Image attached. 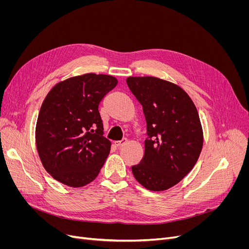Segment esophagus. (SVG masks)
<instances>
[{
  "label": "esophagus",
  "mask_w": 249,
  "mask_h": 249,
  "mask_svg": "<svg viewBox=\"0 0 249 249\" xmlns=\"http://www.w3.org/2000/svg\"><path fill=\"white\" fill-rule=\"evenodd\" d=\"M126 142H127V139H126V138H123V139H122V140H120V141H115V145L119 147V146L124 145Z\"/></svg>",
  "instance_id": "obj_1"
}]
</instances>
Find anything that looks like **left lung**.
Returning a JSON list of instances; mask_svg holds the SVG:
<instances>
[{
  "mask_svg": "<svg viewBox=\"0 0 249 249\" xmlns=\"http://www.w3.org/2000/svg\"><path fill=\"white\" fill-rule=\"evenodd\" d=\"M126 82L142 105L148 136L144 156L132 173L147 190H167L192 171L202 151L197 108L186 91L171 82L154 76H130Z\"/></svg>",
  "mask_w": 249,
  "mask_h": 249,
  "instance_id": "obj_1",
  "label": "left lung"
}]
</instances>
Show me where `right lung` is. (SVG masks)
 <instances>
[{
  "label": "right lung",
  "instance_id": "obj_1",
  "mask_svg": "<svg viewBox=\"0 0 249 249\" xmlns=\"http://www.w3.org/2000/svg\"><path fill=\"white\" fill-rule=\"evenodd\" d=\"M117 84L112 75L86 73L56 84L44 99L36 147L46 172L61 184L80 188L99 175L111 149L99 105Z\"/></svg>",
  "mask_w": 249,
  "mask_h": 249
}]
</instances>
